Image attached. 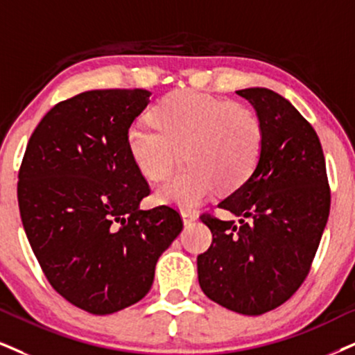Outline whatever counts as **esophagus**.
<instances>
[{"instance_id":"esophagus-1","label":"esophagus","mask_w":355,"mask_h":355,"mask_svg":"<svg viewBox=\"0 0 355 355\" xmlns=\"http://www.w3.org/2000/svg\"><path fill=\"white\" fill-rule=\"evenodd\" d=\"M181 217H182V222H184V225H191L192 222L198 220V214L192 211H182Z\"/></svg>"}]
</instances>
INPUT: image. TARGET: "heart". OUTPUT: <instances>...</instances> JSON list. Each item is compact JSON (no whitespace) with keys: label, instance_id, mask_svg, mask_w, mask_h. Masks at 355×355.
I'll use <instances>...</instances> for the list:
<instances>
[{"label":"heart","instance_id":"1","mask_svg":"<svg viewBox=\"0 0 355 355\" xmlns=\"http://www.w3.org/2000/svg\"><path fill=\"white\" fill-rule=\"evenodd\" d=\"M152 125H131L126 150L150 181L168 178L176 151L184 150L186 171L161 186L157 202L194 209L217 187L232 192L250 179L260 161L265 130L247 105L194 90L166 95L151 112Z\"/></svg>","mask_w":355,"mask_h":355}]
</instances>
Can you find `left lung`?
Instances as JSON below:
<instances>
[{
  "label": "left lung",
  "instance_id": "obj_1",
  "mask_svg": "<svg viewBox=\"0 0 355 355\" xmlns=\"http://www.w3.org/2000/svg\"><path fill=\"white\" fill-rule=\"evenodd\" d=\"M255 108L265 144L255 171L218 204L239 217L202 216L212 245L198 257L204 295L230 311L258 316L304 282L331 207L326 161L313 126L277 92L237 90Z\"/></svg>",
  "mask_w": 355,
  "mask_h": 355
}]
</instances>
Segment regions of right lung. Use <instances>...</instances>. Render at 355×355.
<instances>
[{"label":"right lung","mask_w":355,"mask_h":355,"mask_svg":"<svg viewBox=\"0 0 355 355\" xmlns=\"http://www.w3.org/2000/svg\"><path fill=\"white\" fill-rule=\"evenodd\" d=\"M150 95L90 90L57 103L19 169L21 220L39 265L60 296L100 316L146 296L157 258L182 230L168 205L139 209L150 186L126 150V130Z\"/></svg>","instance_id":"add662e5"}]
</instances>
